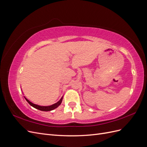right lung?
Here are the masks:
<instances>
[{"label": "right lung", "mask_w": 147, "mask_h": 147, "mask_svg": "<svg viewBox=\"0 0 147 147\" xmlns=\"http://www.w3.org/2000/svg\"><path fill=\"white\" fill-rule=\"evenodd\" d=\"M24 98L26 100V101H27L31 106L33 107L34 108L38 109L39 110L43 111V112H48V111H51V110H53L56 109L61 105L62 101H63V97H62V98L58 102H56V103H55L54 104H52L51 105H48V106H42V105H39L37 104H35L32 103V102H31L30 100H29L28 99H26V97H24Z\"/></svg>", "instance_id": "right-lung-1"}]
</instances>
